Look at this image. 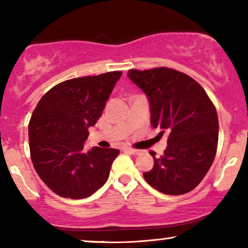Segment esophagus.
I'll return each mask as SVG.
<instances>
[{"mask_svg": "<svg viewBox=\"0 0 248 248\" xmlns=\"http://www.w3.org/2000/svg\"><path fill=\"white\" fill-rule=\"evenodd\" d=\"M124 151L128 152V153H131V154H138L137 149H134V148H130V147H124Z\"/></svg>", "mask_w": 248, "mask_h": 248, "instance_id": "obj_1", "label": "esophagus"}]
</instances>
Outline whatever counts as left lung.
<instances>
[{"label":"left lung","mask_w":248,"mask_h":248,"mask_svg":"<svg viewBox=\"0 0 248 248\" xmlns=\"http://www.w3.org/2000/svg\"><path fill=\"white\" fill-rule=\"evenodd\" d=\"M128 78L144 91L151 124L167 134L164 155L144 179L159 192L180 195L192 191L214 163L218 146L217 111L203 88L176 69H130Z\"/></svg>","instance_id":"obj_1"}]
</instances>
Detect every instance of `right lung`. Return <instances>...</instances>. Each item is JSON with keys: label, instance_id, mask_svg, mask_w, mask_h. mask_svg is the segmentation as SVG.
Masks as SVG:
<instances>
[{"label": "right lung", "instance_id": "right-lung-1", "mask_svg": "<svg viewBox=\"0 0 248 248\" xmlns=\"http://www.w3.org/2000/svg\"><path fill=\"white\" fill-rule=\"evenodd\" d=\"M121 75L114 71L67 79L38 102L29 123L30 156L38 175L57 195L88 198L107 182L119 151L85 152L84 141Z\"/></svg>", "mask_w": 248, "mask_h": 248}]
</instances>
